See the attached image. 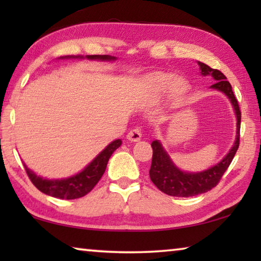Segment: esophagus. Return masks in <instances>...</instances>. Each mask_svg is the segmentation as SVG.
Masks as SVG:
<instances>
[{
	"instance_id": "1",
	"label": "esophagus",
	"mask_w": 261,
	"mask_h": 261,
	"mask_svg": "<svg viewBox=\"0 0 261 261\" xmlns=\"http://www.w3.org/2000/svg\"><path fill=\"white\" fill-rule=\"evenodd\" d=\"M126 139L131 141V143H137V141H139L141 139V132L139 129H134L131 130L129 134L126 136Z\"/></svg>"
}]
</instances>
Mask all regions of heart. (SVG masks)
Listing matches in <instances>:
<instances>
[{"mask_svg": "<svg viewBox=\"0 0 261 261\" xmlns=\"http://www.w3.org/2000/svg\"><path fill=\"white\" fill-rule=\"evenodd\" d=\"M143 88L147 99L156 100L167 92L169 100L176 101L187 91V82L170 72L155 71L144 78Z\"/></svg>", "mask_w": 261, "mask_h": 261, "instance_id": "1", "label": "heart"}]
</instances>
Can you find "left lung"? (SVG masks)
Here are the masks:
<instances>
[{"mask_svg": "<svg viewBox=\"0 0 261 261\" xmlns=\"http://www.w3.org/2000/svg\"><path fill=\"white\" fill-rule=\"evenodd\" d=\"M199 65L200 74L202 77L211 76L215 83L210 88L222 93L230 101L236 117V138L231 148L224 158L216 165L212 166L202 171L190 173L182 170L175 165L174 161L160 140H153L151 146L153 148L152 165L149 169V177L154 185L168 196L173 197H193L205 193L216 187L224 171L230 165L233 156L240 146V129H241V112L240 106L233 95L230 83L227 81L224 74L219 70L212 69L208 65L197 61Z\"/></svg>", "mask_w": 261, "mask_h": 261, "instance_id": "1", "label": "left lung"}]
</instances>
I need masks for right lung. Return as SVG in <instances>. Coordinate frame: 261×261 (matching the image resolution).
<instances>
[{"instance_id": "1", "label": "right lung", "mask_w": 261, "mask_h": 261, "mask_svg": "<svg viewBox=\"0 0 261 261\" xmlns=\"http://www.w3.org/2000/svg\"><path fill=\"white\" fill-rule=\"evenodd\" d=\"M90 60V61H100V62H114L116 57L110 55H69L62 56L60 60ZM122 145L121 139H116L107 145L93 160L84 168L79 173L65 178H43L40 175L35 174L33 170L23 163L26 173H28L31 182L34 187L40 190L42 193L48 196L59 198V199H77L85 196L93 189L100 178L102 177L107 163L112 154Z\"/></svg>"}]
</instances>
